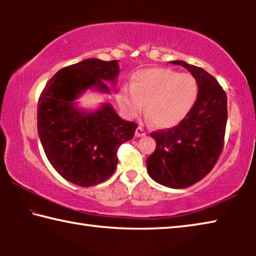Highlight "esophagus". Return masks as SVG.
<instances>
[{
    "mask_svg": "<svg viewBox=\"0 0 256 256\" xmlns=\"http://www.w3.org/2000/svg\"><path fill=\"white\" fill-rule=\"evenodd\" d=\"M146 134V130H144V128L138 126V128H136V136H144Z\"/></svg>",
    "mask_w": 256,
    "mask_h": 256,
    "instance_id": "34e87169",
    "label": "esophagus"
}]
</instances>
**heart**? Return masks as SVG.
I'll return each instance as SVG.
<instances>
[{
  "label": "heart",
  "instance_id": "b5f03b06",
  "mask_svg": "<svg viewBox=\"0 0 256 256\" xmlns=\"http://www.w3.org/2000/svg\"><path fill=\"white\" fill-rule=\"evenodd\" d=\"M198 94V81L192 74L157 68L134 73L131 86L120 90L118 100L128 118L140 115L144 105L156 126L168 128L186 118Z\"/></svg>",
  "mask_w": 256,
  "mask_h": 256
}]
</instances>
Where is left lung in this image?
<instances>
[{"label":"left lung","mask_w":256,"mask_h":256,"mask_svg":"<svg viewBox=\"0 0 256 256\" xmlns=\"http://www.w3.org/2000/svg\"><path fill=\"white\" fill-rule=\"evenodd\" d=\"M196 78L198 94L186 118L174 128L158 130L154 152L146 159L151 178L172 188H185L206 177L222 154L227 124V94L210 73L183 60L170 62Z\"/></svg>","instance_id":"left-lung-1"}]
</instances>
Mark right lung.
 <instances>
[{
	"mask_svg": "<svg viewBox=\"0 0 256 256\" xmlns=\"http://www.w3.org/2000/svg\"><path fill=\"white\" fill-rule=\"evenodd\" d=\"M118 60L88 58L56 72L38 99L37 128L42 148L56 172L73 184L94 186L106 180L118 166V149L133 138L138 124L116 114L110 104L86 112L73 100L84 90L110 92Z\"/></svg>",
	"mask_w": 256,
	"mask_h": 256,
	"instance_id": "1",
	"label": "right lung"
}]
</instances>
